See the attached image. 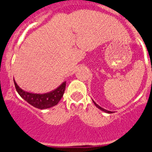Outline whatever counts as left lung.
Listing matches in <instances>:
<instances>
[{
    "instance_id": "1",
    "label": "left lung",
    "mask_w": 152,
    "mask_h": 152,
    "mask_svg": "<svg viewBox=\"0 0 152 152\" xmlns=\"http://www.w3.org/2000/svg\"><path fill=\"white\" fill-rule=\"evenodd\" d=\"M93 102H94V105H95V106H97V108L100 109V110H102V111L105 112V113H113V112H111V111H108V110H105V109H103V108H102V107H100V106H99V105H97V103H95V102L94 101V100H93Z\"/></svg>"
}]
</instances>
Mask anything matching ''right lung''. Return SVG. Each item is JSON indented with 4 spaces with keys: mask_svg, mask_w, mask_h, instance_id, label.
<instances>
[{
    "mask_svg": "<svg viewBox=\"0 0 152 152\" xmlns=\"http://www.w3.org/2000/svg\"><path fill=\"white\" fill-rule=\"evenodd\" d=\"M13 81L15 89L18 94L21 96V97L23 98L31 106H33L35 108L39 109V110H46V109L51 108L52 106L58 104L61 97H63L65 87H66V82H64L61 86H59L57 88L52 91L45 94H34L22 90L17 85L14 79Z\"/></svg>",
    "mask_w": 152,
    "mask_h": 152,
    "instance_id": "right-lung-1",
    "label": "right lung"
}]
</instances>
